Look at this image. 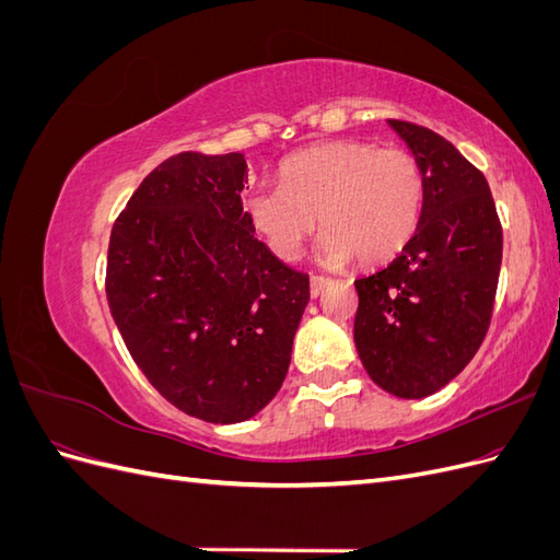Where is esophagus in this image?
Masks as SVG:
<instances>
[{"label": "esophagus", "mask_w": 560, "mask_h": 560, "mask_svg": "<svg viewBox=\"0 0 560 560\" xmlns=\"http://www.w3.org/2000/svg\"><path fill=\"white\" fill-rule=\"evenodd\" d=\"M331 282H334L331 278H325V276H313V278H311V296H313V299H317V296L325 294V290H327V287H329Z\"/></svg>", "instance_id": "esophagus-1"}]
</instances>
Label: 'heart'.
Masks as SVG:
<instances>
[{
	"label": "heart",
	"mask_w": 560,
	"mask_h": 560,
	"mask_svg": "<svg viewBox=\"0 0 560 560\" xmlns=\"http://www.w3.org/2000/svg\"><path fill=\"white\" fill-rule=\"evenodd\" d=\"M425 191V173L411 151L338 140L287 159L282 184L259 182L245 206L280 259L299 257L319 217L322 261L341 266L358 257L374 266L411 243Z\"/></svg>",
	"instance_id": "1"
}]
</instances>
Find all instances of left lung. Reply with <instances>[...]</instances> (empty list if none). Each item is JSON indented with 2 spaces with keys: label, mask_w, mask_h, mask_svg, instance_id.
I'll use <instances>...</instances> for the list:
<instances>
[{
  "label": "left lung",
  "mask_w": 560,
  "mask_h": 560,
  "mask_svg": "<svg viewBox=\"0 0 560 560\" xmlns=\"http://www.w3.org/2000/svg\"><path fill=\"white\" fill-rule=\"evenodd\" d=\"M425 173V206L393 264L354 280V346L378 387L422 399L483 343L498 292L502 226L486 177L442 135L389 118Z\"/></svg>",
  "instance_id": "8db88e82"
}]
</instances>
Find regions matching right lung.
<instances>
[{
  "label": "right lung",
  "instance_id": "add662e5",
  "mask_svg": "<svg viewBox=\"0 0 560 560\" xmlns=\"http://www.w3.org/2000/svg\"><path fill=\"white\" fill-rule=\"evenodd\" d=\"M243 154L184 151L118 214L107 301L130 358L179 411L243 422L278 395L311 299L243 212Z\"/></svg>",
  "mask_w": 560,
  "mask_h": 560
}]
</instances>
